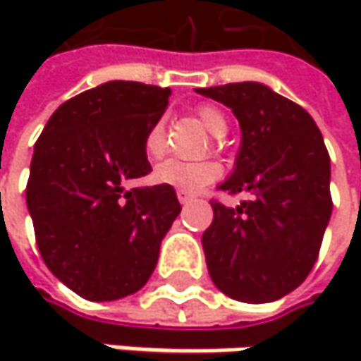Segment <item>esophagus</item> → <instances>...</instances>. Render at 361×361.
I'll use <instances>...</instances> for the list:
<instances>
[{
  "instance_id": "esophagus-1",
  "label": "esophagus",
  "mask_w": 361,
  "mask_h": 361,
  "mask_svg": "<svg viewBox=\"0 0 361 361\" xmlns=\"http://www.w3.org/2000/svg\"><path fill=\"white\" fill-rule=\"evenodd\" d=\"M178 198H180L181 204H188V202H192V200H194V194H188V192H181V190H178Z\"/></svg>"
}]
</instances>
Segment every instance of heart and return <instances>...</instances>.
I'll return each instance as SVG.
<instances>
[{"instance_id":"heart-1","label":"heart","mask_w":361,"mask_h":361,"mask_svg":"<svg viewBox=\"0 0 361 361\" xmlns=\"http://www.w3.org/2000/svg\"><path fill=\"white\" fill-rule=\"evenodd\" d=\"M196 116L211 135L224 137L228 133V118L217 106L200 104L196 109ZM165 148H167L165 125L159 121L150 127V131L146 135V154H148V159H161L165 154ZM152 178L159 183H165V185H171V188L181 190V192L194 194V192H200L202 188H207L209 183L221 178V165L215 161L183 163V161L169 159L154 169Z\"/></svg>"}]
</instances>
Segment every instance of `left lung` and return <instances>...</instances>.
Masks as SVG:
<instances>
[{
	"instance_id": "obj_1",
	"label": "left lung",
	"mask_w": 361,
	"mask_h": 361,
	"mask_svg": "<svg viewBox=\"0 0 361 361\" xmlns=\"http://www.w3.org/2000/svg\"><path fill=\"white\" fill-rule=\"evenodd\" d=\"M196 92L232 109L243 131L236 169L219 190L252 194L236 209L211 200L202 234L211 280L236 301H276L312 271L332 213L322 133L307 110L261 83Z\"/></svg>"
}]
</instances>
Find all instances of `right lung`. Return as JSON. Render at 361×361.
Masks as SVG:
<instances>
[{
	"instance_id": "1",
	"label": "right lung",
	"mask_w": 361,
	"mask_h": 361,
	"mask_svg": "<svg viewBox=\"0 0 361 361\" xmlns=\"http://www.w3.org/2000/svg\"><path fill=\"white\" fill-rule=\"evenodd\" d=\"M171 90L109 81L60 104L35 142L27 207L49 271L87 301H114L152 276L181 207L171 185L125 183L152 171L146 135Z\"/></svg>"
}]
</instances>
